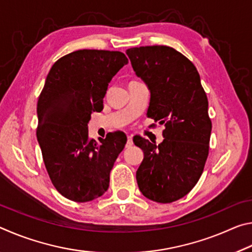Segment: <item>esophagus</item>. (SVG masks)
Segmentation results:
<instances>
[{
  "mask_svg": "<svg viewBox=\"0 0 252 252\" xmlns=\"http://www.w3.org/2000/svg\"><path fill=\"white\" fill-rule=\"evenodd\" d=\"M132 146H133V140H132V136H127V141H126V148H130Z\"/></svg>",
  "mask_w": 252,
  "mask_h": 252,
  "instance_id": "esophagus-1",
  "label": "esophagus"
}]
</instances>
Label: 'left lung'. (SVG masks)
Masks as SVG:
<instances>
[{"mask_svg":"<svg viewBox=\"0 0 252 252\" xmlns=\"http://www.w3.org/2000/svg\"><path fill=\"white\" fill-rule=\"evenodd\" d=\"M126 53L150 91L147 116L165 126L158 146L133 138L144 155L136 182L146 198L173 202L197 185L207 161L212 126L206 92L193 63L170 46H140Z\"/></svg>","mask_w":252,"mask_h":252,"instance_id":"1","label":"left lung"}]
</instances>
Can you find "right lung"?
I'll return each instance as SVG.
<instances>
[{"mask_svg": "<svg viewBox=\"0 0 252 252\" xmlns=\"http://www.w3.org/2000/svg\"><path fill=\"white\" fill-rule=\"evenodd\" d=\"M127 59L119 51L79 50L51 67L37 101L36 130L43 161L60 193L75 202L101 197L126 143L119 132L89 139L92 112L103 109L109 83Z\"/></svg>", "mask_w": 252, "mask_h": 252, "instance_id": "1", "label": "right lung"}]
</instances>
